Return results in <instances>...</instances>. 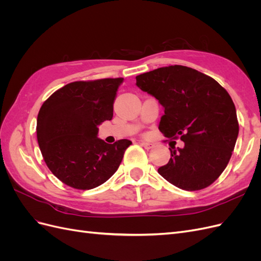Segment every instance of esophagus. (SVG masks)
<instances>
[{"instance_id": "obj_1", "label": "esophagus", "mask_w": 261, "mask_h": 261, "mask_svg": "<svg viewBox=\"0 0 261 261\" xmlns=\"http://www.w3.org/2000/svg\"><path fill=\"white\" fill-rule=\"evenodd\" d=\"M140 145L143 146L144 148H146V149H150V148H152V147H153V144H151V143H148V141H141Z\"/></svg>"}]
</instances>
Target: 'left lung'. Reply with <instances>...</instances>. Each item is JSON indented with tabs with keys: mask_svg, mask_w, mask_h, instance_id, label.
<instances>
[{
	"mask_svg": "<svg viewBox=\"0 0 261 261\" xmlns=\"http://www.w3.org/2000/svg\"><path fill=\"white\" fill-rule=\"evenodd\" d=\"M136 85L164 109L159 129L170 143L169 162L159 174L184 191L211 185L231 159L239 122L230 94L218 82L194 68L171 65L136 76Z\"/></svg>",
	"mask_w": 261,
	"mask_h": 261,
	"instance_id": "1",
	"label": "left lung"
}]
</instances>
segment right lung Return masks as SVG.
<instances>
[{"label": "right lung", "mask_w": 261, "mask_h": 261, "mask_svg": "<svg viewBox=\"0 0 261 261\" xmlns=\"http://www.w3.org/2000/svg\"><path fill=\"white\" fill-rule=\"evenodd\" d=\"M123 78L65 85L46 99L37 118V139L44 162L69 187L92 189L120 167L128 139L113 145L98 138V126L113 117Z\"/></svg>", "instance_id": "obj_1"}]
</instances>
